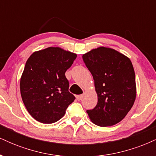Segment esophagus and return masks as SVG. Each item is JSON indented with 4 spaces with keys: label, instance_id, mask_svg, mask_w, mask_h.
I'll use <instances>...</instances> for the list:
<instances>
[{
    "label": "esophagus",
    "instance_id": "obj_1",
    "mask_svg": "<svg viewBox=\"0 0 156 156\" xmlns=\"http://www.w3.org/2000/svg\"><path fill=\"white\" fill-rule=\"evenodd\" d=\"M82 98H83V94H80V95H77L76 96V99L78 100V101H80V100L82 99Z\"/></svg>",
    "mask_w": 156,
    "mask_h": 156
}]
</instances>
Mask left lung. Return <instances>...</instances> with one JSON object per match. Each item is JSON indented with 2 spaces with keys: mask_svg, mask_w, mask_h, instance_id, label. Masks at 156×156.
I'll return each mask as SVG.
<instances>
[{
  "mask_svg": "<svg viewBox=\"0 0 156 156\" xmlns=\"http://www.w3.org/2000/svg\"><path fill=\"white\" fill-rule=\"evenodd\" d=\"M92 73L98 104L87 110L89 119L101 127L122 120L136 96L135 73L129 58L112 48L99 47L82 56Z\"/></svg>",
  "mask_w": 156,
  "mask_h": 156,
  "instance_id": "obj_1",
  "label": "left lung"
}]
</instances>
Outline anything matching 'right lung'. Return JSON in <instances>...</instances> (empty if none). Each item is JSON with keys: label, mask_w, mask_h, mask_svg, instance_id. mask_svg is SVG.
<instances>
[{"label": "right lung", "mask_w": 156, "mask_h": 156, "mask_svg": "<svg viewBox=\"0 0 156 156\" xmlns=\"http://www.w3.org/2000/svg\"><path fill=\"white\" fill-rule=\"evenodd\" d=\"M76 57L74 53L49 47L34 52L27 60L20 78V93L27 111L36 120L55 122L76 99L68 91L65 73Z\"/></svg>", "instance_id": "1"}]
</instances>
